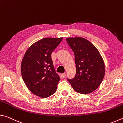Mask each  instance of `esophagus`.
I'll return each instance as SVG.
<instances>
[{"mask_svg": "<svg viewBox=\"0 0 123 123\" xmlns=\"http://www.w3.org/2000/svg\"><path fill=\"white\" fill-rule=\"evenodd\" d=\"M62 77H63V78H65V76H66V73H62Z\"/></svg>", "mask_w": 123, "mask_h": 123, "instance_id": "obj_1", "label": "esophagus"}]
</instances>
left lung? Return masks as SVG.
<instances>
[{"instance_id":"obj_1","label":"left lung","mask_w":123,"mask_h":123,"mask_svg":"<svg viewBox=\"0 0 123 123\" xmlns=\"http://www.w3.org/2000/svg\"><path fill=\"white\" fill-rule=\"evenodd\" d=\"M75 55L76 74L67 79L75 91L87 94L98 88L105 75L103 58L94 45L82 37L66 39Z\"/></svg>"}]
</instances>
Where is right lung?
<instances>
[{
	"instance_id": "1",
	"label": "right lung",
	"mask_w": 123,
	"mask_h": 123,
	"mask_svg": "<svg viewBox=\"0 0 123 123\" xmlns=\"http://www.w3.org/2000/svg\"><path fill=\"white\" fill-rule=\"evenodd\" d=\"M63 38H44L34 43L21 63L23 80L34 94L47 98L56 91L60 78L54 69L51 54Z\"/></svg>"
}]
</instances>
